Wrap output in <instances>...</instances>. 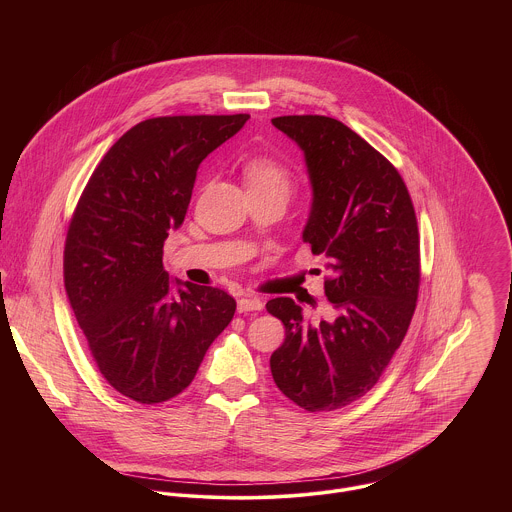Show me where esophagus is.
I'll list each match as a JSON object with an SVG mask.
<instances>
[{"instance_id": "34e87169", "label": "esophagus", "mask_w": 512, "mask_h": 512, "mask_svg": "<svg viewBox=\"0 0 512 512\" xmlns=\"http://www.w3.org/2000/svg\"><path fill=\"white\" fill-rule=\"evenodd\" d=\"M262 307H264V303H262L258 297H250V295H246V297H240V299H238V311H240V313L260 311Z\"/></svg>"}]
</instances>
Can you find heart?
<instances>
[{
  "label": "heart",
  "instance_id": "b5f03b06",
  "mask_svg": "<svg viewBox=\"0 0 512 512\" xmlns=\"http://www.w3.org/2000/svg\"><path fill=\"white\" fill-rule=\"evenodd\" d=\"M244 177L248 189H278L286 195L292 187V171L276 159L270 157H252L244 165Z\"/></svg>",
  "mask_w": 512,
  "mask_h": 512
}]
</instances>
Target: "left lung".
I'll use <instances>...</instances> for the list:
<instances>
[{"label": "left lung", "mask_w": 512, "mask_h": 512, "mask_svg": "<svg viewBox=\"0 0 512 512\" xmlns=\"http://www.w3.org/2000/svg\"><path fill=\"white\" fill-rule=\"evenodd\" d=\"M272 124L305 155L313 201L303 242L329 260L331 311L311 323L292 297L270 299L286 327L270 368L299 408L331 412L365 396L406 337L420 290L418 220L396 167L343 122Z\"/></svg>", "instance_id": "8db88e82"}]
</instances>
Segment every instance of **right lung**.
<instances>
[{
    "instance_id": "obj_1",
    "label": "right lung",
    "mask_w": 512,
    "mask_h": 512,
    "mask_svg": "<svg viewBox=\"0 0 512 512\" xmlns=\"http://www.w3.org/2000/svg\"><path fill=\"white\" fill-rule=\"evenodd\" d=\"M163 116L128 130L102 157L74 209L65 290L92 359L120 394L159 404L195 378L236 301L179 282L171 295L163 242L187 215L201 161L248 120Z\"/></svg>"
}]
</instances>
